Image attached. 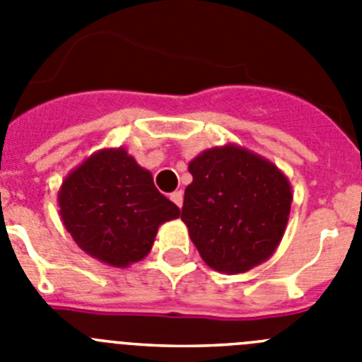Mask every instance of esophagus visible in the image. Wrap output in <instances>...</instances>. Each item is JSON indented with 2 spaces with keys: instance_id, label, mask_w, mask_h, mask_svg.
<instances>
[{
  "instance_id": "34e87169",
  "label": "esophagus",
  "mask_w": 362,
  "mask_h": 362,
  "mask_svg": "<svg viewBox=\"0 0 362 362\" xmlns=\"http://www.w3.org/2000/svg\"><path fill=\"white\" fill-rule=\"evenodd\" d=\"M170 199L174 201L175 204H177L179 209H181V206H183V192H181V190L172 192V194H170Z\"/></svg>"
}]
</instances>
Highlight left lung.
<instances>
[{
  "instance_id": "left-lung-1",
  "label": "left lung",
  "mask_w": 362,
  "mask_h": 362,
  "mask_svg": "<svg viewBox=\"0 0 362 362\" xmlns=\"http://www.w3.org/2000/svg\"><path fill=\"white\" fill-rule=\"evenodd\" d=\"M181 219L210 268L243 274L264 263L283 239L292 187L274 163L238 145L204 150L188 165Z\"/></svg>"
}]
</instances>
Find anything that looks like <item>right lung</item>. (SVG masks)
<instances>
[{
    "instance_id": "obj_1",
    "label": "right lung",
    "mask_w": 362,
    "mask_h": 362,
    "mask_svg": "<svg viewBox=\"0 0 362 362\" xmlns=\"http://www.w3.org/2000/svg\"><path fill=\"white\" fill-rule=\"evenodd\" d=\"M57 203L79 248L116 268L146 257L159 226L181 214L124 148L85 159L65 177Z\"/></svg>"
}]
</instances>
